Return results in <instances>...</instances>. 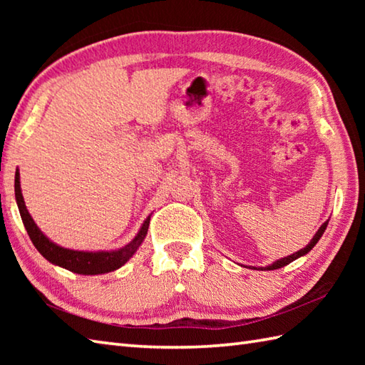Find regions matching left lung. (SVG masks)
<instances>
[{"instance_id": "obj_1", "label": "left lung", "mask_w": 365, "mask_h": 365, "mask_svg": "<svg viewBox=\"0 0 365 365\" xmlns=\"http://www.w3.org/2000/svg\"><path fill=\"white\" fill-rule=\"evenodd\" d=\"M328 222H329V220L324 221V222L322 224V227H320L319 230H317V234L314 235V238L311 240V242H309V245H307L306 247H302V250H299L298 252H293V254H290V255H287V257H284V259H279V260L273 262V263H271V265H268V267H260L259 269H277V268H282V267H285V265H289L290 262L302 257V255H306L309 251L312 250V247H314L317 243H319V240H320L322 235L324 234V230H327ZM255 269H257V268H255Z\"/></svg>"}]
</instances>
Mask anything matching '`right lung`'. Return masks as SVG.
<instances>
[{
  "label": "right lung",
  "mask_w": 365,
  "mask_h": 365,
  "mask_svg": "<svg viewBox=\"0 0 365 365\" xmlns=\"http://www.w3.org/2000/svg\"><path fill=\"white\" fill-rule=\"evenodd\" d=\"M15 200H17L19 210L21 221L25 224V229L31 238V242L36 246V250L41 252L43 257L48 260L53 265H58L61 268H66L72 273L84 274V276H94V274H105L120 268L122 265L133 257V254L138 251V247L141 246L144 238L147 235V229L150 224L149 215L144 220L141 229L138 230L135 238L125 246H122L120 250L113 251H76L68 250V247H63L56 245L46 237L43 232L37 227L34 220L31 218L29 212L26 210L25 200H23L21 188H20V173L19 169L15 170Z\"/></svg>",
  "instance_id": "1"
}]
</instances>
